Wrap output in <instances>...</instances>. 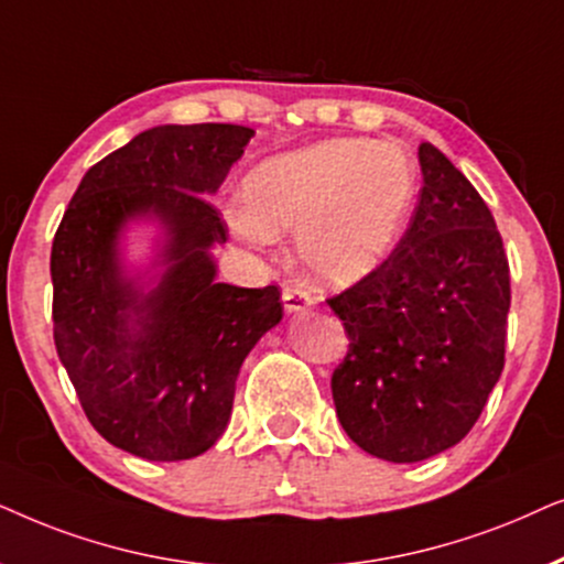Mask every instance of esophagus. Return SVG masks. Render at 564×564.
<instances>
[{
    "mask_svg": "<svg viewBox=\"0 0 564 564\" xmlns=\"http://www.w3.org/2000/svg\"><path fill=\"white\" fill-rule=\"evenodd\" d=\"M312 296L306 294V291H299V289H286L283 291V310L286 314H304L312 310Z\"/></svg>",
    "mask_w": 564,
    "mask_h": 564,
    "instance_id": "34e87169",
    "label": "esophagus"
}]
</instances>
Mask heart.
I'll use <instances>...</instances> for the list:
<instances>
[{
	"label": "heart",
	"mask_w": 564,
	"mask_h": 564,
	"mask_svg": "<svg viewBox=\"0 0 564 564\" xmlns=\"http://www.w3.org/2000/svg\"><path fill=\"white\" fill-rule=\"evenodd\" d=\"M415 198L417 167L402 144L319 139L254 164L242 180L245 206L227 219L250 245L296 235L312 281L350 289L392 258Z\"/></svg>",
	"instance_id": "b5f03b06"
}]
</instances>
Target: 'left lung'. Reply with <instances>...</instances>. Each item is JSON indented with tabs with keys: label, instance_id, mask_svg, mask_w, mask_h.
I'll list each match as a JSON object with an SVG mask.
<instances>
[{
	"label": "left lung",
	"instance_id": "obj_1",
	"mask_svg": "<svg viewBox=\"0 0 564 564\" xmlns=\"http://www.w3.org/2000/svg\"><path fill=\"white\" fill-rule=\"evenodd\" d=\"M423 191L377 273L329 299L348 333L333 373L345 433L377 459L412 464L459 444L506 364L510 273L475 185L433 144Z\"/></svg>",
	"mask_w": 564,
	"mask_h": 564
}]
</instances>
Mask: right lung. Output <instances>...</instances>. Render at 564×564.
Listing matches in <instances>:
<instances>
[{"mask_svg": "<svg viewBox=\"0 0 564 564\" xmlns=\"http://www.w3.org/2000/svg\"><path fill=\"white\" fill-rule=\"evenodd\" d=\"M252 129L154 126L89 167L51 250L54 340L85 415L149 462L208 452L281 291L216 281L219 191Z\"/></svg>", "mask_w": 564, "mask_h": 564, "instance_id": "obj_1", "label": "right lung"}]
</instances>
